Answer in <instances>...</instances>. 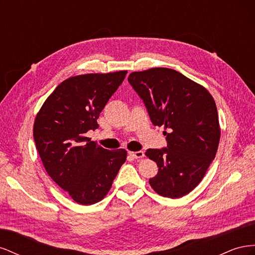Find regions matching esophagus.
Returning <instances> with one entry per match:
<instances>
[{"label":"esophagus","mask_w":255,"mask_h":255,"mask_svg":"<svg viewBox=\"0 0 255 255\" xmlns=\"http://www.w3.org/2000/svg\"><path fill=\"white\" fill-rule=\"evenodd\" d=\"M129 155L133 158H142L144 156L143 151H136V152H129Z\"/></svg>","instance_id":"34e87169"}]
</instances>
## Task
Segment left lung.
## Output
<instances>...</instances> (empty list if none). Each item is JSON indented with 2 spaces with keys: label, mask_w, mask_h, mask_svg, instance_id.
Masks as SVG:
<instances>
[{
  "label": "left lung",
  "mask_w": 255,
  "mask_h": 255,
  "mask_svg": "<svg viewBox=\"0 0 255 255\" xmlns=\"http://www.w3.org/2000/svg\"><path fill=\"white\" fill-rule=\"evenodd\" d=\"M153 126H164L167 148L148 149L157 164L149 180L158 195L181 198L194 189L215 158L220 139L217 107L201 85L168 68L132 72L128 79Z\"/></svg>",
  "instance_id": "8db88e82"
}]
</instances>
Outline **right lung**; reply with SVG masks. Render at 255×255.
<instances>
[{
    "label": "right lung",
    "mask_w": 255,
    "mask_h": 255,
    "mask_svg": "<svg viewBox=\"0 0 255 255\" xmlns=\"http://www.w3.org/2000/svg\"><path fill=\"white\" fill-rule=\"evenodd\" d=\"M128 71L83 74L60 83L34 123V140L51 179L83 205L106 196L127 151L106 150L89 138L98 118Z\"/></svg>",
    "instance_id": "obj_1"
}]
</instances>
